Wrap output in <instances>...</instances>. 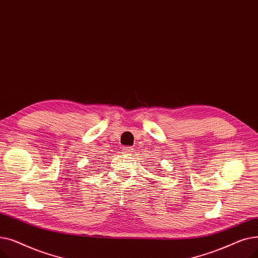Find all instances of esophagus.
I'll list each match as a JSON object with an SVG mask.
<instances>
[{
    "mask_svg": "<svg viewBox=\"0 0 258 258\" xmlns=\"http://www.w3.org/2000/svg\"><path fill=\"white\" fill-rule=\"evenodd\" d=\"M122 153L126 154V155H132L133 149L131 148V147H126V148L122 149Z\"/></svg>",
    "mask_w": 258,
    "mask_h": 258,
    "instance_id": "34e87169",
    "label": "esophagus"
}]
</instances>
